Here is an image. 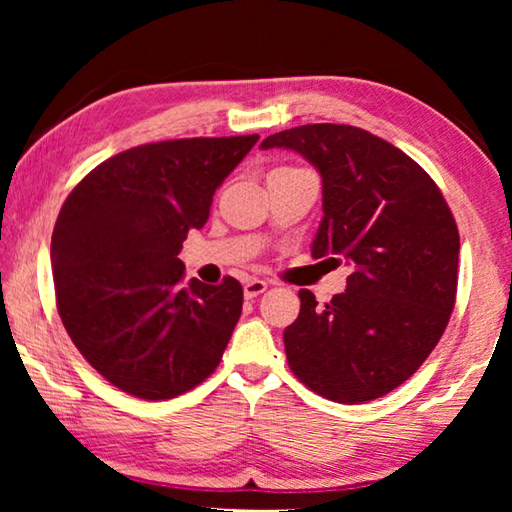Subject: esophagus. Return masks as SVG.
I'll return each instance as SVG.
<instances>
[{"label": "esophagus", "mask_w": 512, "mask_h": 512, "mask_svg": "<svg viewBox=\"0 0 512 512\" xmlns=\"http://www.w3.org/2000/svg\"><path fill=\"white\" fill-rule=\"evenodd\" d=\"M266 289H268V282H264V280H248L244 284V296H246V300H253L257 296H262Z\"/></svg>", "instance_id": "34e87169"}]
</instances>
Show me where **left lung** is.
I'll use <instances>...</instances> for the list:
<instances>
[{
	"label": "left lung",
	"mask_w": 512,
	"mask_h": 512,
	"mask_svg": "<svg viewBox=\"0 0 512 512\" xmlns=\"http://www.w3.org/2000/svg\"><path fill=\"white\" fill-rule=\"evenodd\" d=\"M323 178V221L311 255L350 266L327 305L302 289L284 329L289 368L341 404L404 384L443 336L458 284V228L438 185L397 146L357 126L307 124L268 135Z\"/></svg>",
	"instance_id": "left-lung-1"
}]
</instances>
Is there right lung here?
<instances>
[{
  "label": "right lung",
  "mask_w": 512,
  "mask_h": 512,
  "mask_svg": "<svg viewBox=\"0 0 512 512\" xmlns=\"http://www.w3.org/2000/svg\"><path fill=\"white\" fill-rule=\"evenodd\" d=\"M257 140L135 146L92 169L60 207L51 235L58 314L85 361L119 391L171 400L219 366L244 289L235 277L183 287L178 253Z\"/></svg>",
  "instance_id": "right-lung-1"
}]
</instances>
